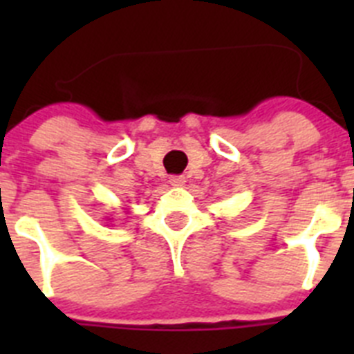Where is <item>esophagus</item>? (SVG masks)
Segmentation results:
<instances>
[{
    "instance_id": "obj_1",
    "label": "esophagus",
    "mask_w": 354,
    "mask_h": 354,
    "mask_svg": "<svg viewBox=\"0 0 354 354\" xmlns=\"http://www.w3.org/2000/svg\"><path fill=\"white\" fill-rule=\"evenodd\" d=\"M170 184L171 186H184L186 184V177L184 175H171Z\"/></svg>"
}]
</instances>
